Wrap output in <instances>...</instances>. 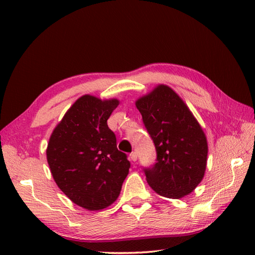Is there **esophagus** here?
I'll list each match as a JSON object with an SVG mask.
<instances>
[{
    "label": "esophagus",
    "instance_id": "34e87169",
    "mask_svg": "<svg viewBox=\"0 0 255 255\" xmlns=\"http://www.w3.org/2000/svg\"><path fill=\"white\" fill-rule=\"evenodd\" d=\"M130 159H131V161H137V159H138V154H137V152L136 151H133V152H131L130 153Z\"/></svg>",
    "mask_w": 255,
    "mask_h": 255
}]
</instances>
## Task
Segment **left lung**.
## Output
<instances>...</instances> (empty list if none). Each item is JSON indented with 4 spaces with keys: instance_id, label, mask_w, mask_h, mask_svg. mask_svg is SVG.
Segmentation results:
<instances>
[{
    "instance_id": "8db88e82",
    "label": "left lung",
    "mask_w": 255,
    "mask_h": 255,
    "mask_svg": "<svg viewBox=\"0 0 255 255\" xmlns=\"http://www.w3.org/2000/svg\"><path fill=\"white\" fill-rule=\"evenodd\" d=\"M136 106L156 151L154 164L143 169L148 184L167 198L192 193L203 180L208 153L198 122L181 97L163 84L140 97Z\"/></svg>"
}]
</instances>
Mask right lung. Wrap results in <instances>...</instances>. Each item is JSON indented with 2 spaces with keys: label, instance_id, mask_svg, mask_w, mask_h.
Segmentation results:
<instances>
[{
  "label": "right lung",
  "instance_id": "add662e5",
  "mask_svg": "<svg viewBox=\"0 0 255 255\" xmlns=\"http://www.w3.org/2000/svg\"><path fill=\"white\" fill-rule=\"evenodd\" d=\"M119 101L83 95L69 108L52 131L47 161L53 180L81 207L100 210L121 193L130 162L117 149L107 119Z\"/></svg>",
  "mask_w": 255,
  "mask_h": 255
}]
</instances>
